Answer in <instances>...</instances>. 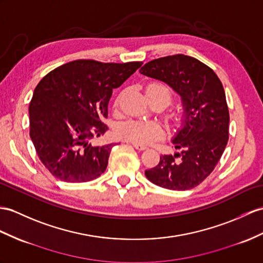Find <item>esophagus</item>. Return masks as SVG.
Instances as JSON below:
<instances>
[{
    "mask_svg": "<svg viewBox=\"0 0 263 263\" xmlns=\"http://www.w3.org/2000/svg\"><path fill=\"white\" fill-rule=\"evenodd\" d=\"M133 146L135 147L136 149H138V151H145V149H147V147L146 146H144V145H139V144H133Z\"/></svg>",
    "mask_w": 263,
    "mask_h": 263,
    "instance_id": "esophagus-1",
    "label": "esophagus"
}]
</instances>
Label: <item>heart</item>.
Masks as SVG:
<instances>
[{"mask_svg":"<svg viewBox=\"0 0 263 263\" xmlns=\"http://www.w3.org/2000/svg\"><path fill=\"white\" fill-rule=\"evenodd\" d=\"M146 96H161L166 105H168L172 99V95L167 87L157 82L149 83L146 87ZM162 134L163 129L161 125H158L155 121L140 119H127L121 121L116 128V135L118 138L139 145L149 144L161 137Z\"/></svg>","mask_w":263,"mask_h":263,"instance_id":"1","label":"heart"}]
</instances>
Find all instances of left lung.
I'll use <instances>...</instances> for the list:
<instances>
[{
  "label": "left lung",
  "mask_w": 263,
  "mask_h": 263,
  "mask_svg": "<svg viewBox=\"0 0 263 263\" xmlns=\"http://www.w3.org/2000/svg\"><path fill=\"white\" fill-rule=\"evenodd\" d=\"M139 72L161 80L181 96L182 125L172 143L177 152L162 155L145 175L157 186L191 190L213 172L229 139V108L219 77L193 57L168 55L147 62Z\"/></svg>",
  "instance_id": "left-lung-1"
}]
</instances>
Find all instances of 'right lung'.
I'll return each instance as SVG.
<instances>
[{"mask_svg":"<svg viewBox=\"0 0 263 263\" xmlns=\"http://www.w3.org/2000/svg\"><path fill=\"white\" fill-rule=\"evenodd\" d=\"M142 65L76 60L55 68L37 83L29 106L30 137L54 177L83 183L106 171L116 144L95 146L91 139L108 130L101 120L108 116L112 89Z\"/></svg>","mask_w":263,"mask_h":263,"instance_id":"add662e5","label":"right lung"}]
</instances>
